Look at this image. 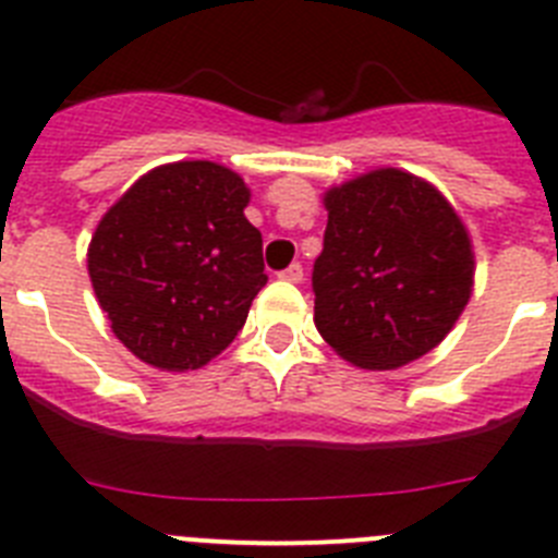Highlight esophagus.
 Wrapping results in <instances>:
<instances>
[{"label": "esophagus", "instance_id": "1", "mask_svg": "<svg viewBox=\"0 0 558 558\" xmlns=\"http://www.w3.org/2000/svg\"><path fill=\"white\" fill-rule=\"evenodd\" d=\"M302 276H304V268H302V265H299V262H293L290 268H284L282 274H279V279H284V282L299 284V282H302Z\"/></svg>", "mask_w": 558, "mask_h": 558}]
</instances>
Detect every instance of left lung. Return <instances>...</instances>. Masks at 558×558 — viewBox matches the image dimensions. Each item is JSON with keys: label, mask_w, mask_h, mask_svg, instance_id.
Masks as SVG:
<instances>
[{"label": "left lung", "mask_w": 558, "mask_h": 558, "mask_svg": "<svg viewBox=\"0 0 558 558\" xmlns=\"http://www.w3.org/2000/svg\"><path fill=\"white\" fill-rule=\"evenodd\" d=\"M313 322L359 369H398L435 350L474 290L460 214L428 180L373 169L325 192Z\"/></svg>", "instance_id": "obj_1"}]
</instances>
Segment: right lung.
<instances>
[{
    "instance_id": "1",
    "label": "right lung",
    "mask_w": 558,
    "mask_h": 558,
    "mask_svg": "<svg viewBox=\"0 0 558 558\" xmlns=\"http://www.w3.org/2000/svg\"><path fill=\"white\" fill-rule=\"evenodd\" d=\"M251 189L211 160L163 163L109 206L87 247L95 299L143 364L189 373L245 325L268 276Z\"/></svg>"
}]
</instances>
